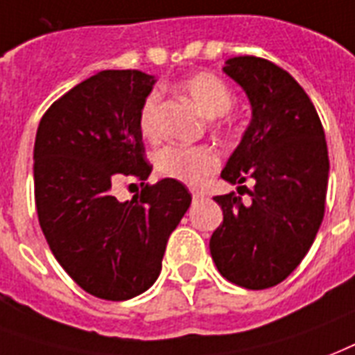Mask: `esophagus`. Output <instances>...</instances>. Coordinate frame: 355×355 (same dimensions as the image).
I'll return each instance as SVG.
<instances>
[{"mask_svg": "<svg viewBox=\"0 0 355 355\" xmlns=\"http://www.w3.org/2000/svg\"><path fill=\"white\" fill-rule=\"evenodd\" d=\"M191 197H193V199H201V197H205V193L199 191V189H191Z\"/></svg>", "mask_w": 355, "mask_h": 355, "instance_id": "obj_1", "label": "esophagus"}]
</instances>
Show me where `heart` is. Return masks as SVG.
<instances>
[{
	"label": "heart",
	"instance_id": "heart-1",
	"mask_svg": "<svg viewBox=\"0 0 355 355\" xmlns=\"http://www.w3.org/2000/svg\"><path fill=\"white\" fill-rule=\"evenodd\" d=\"M180 89L196 102L207 117H221L232 107V91L220 76L199 72L180 81ZM159 93L154 89L145 96L139 107V130L145 137L158 135ZM220 166V156L210 147H180L169 145L156 154V169L162 177L175 178L186 184H199Z\"/></svg>",
	"mask_w": 355,
	"mask_h": 355
}]
</instances>
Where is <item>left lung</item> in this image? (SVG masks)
Here are the masks:
<instances>
[{
  "mask_svg": "<svg viewBox=\"0 0 355 355\" xmlns=\"http://www.w3.org/2000/svg\"><path fill=\"white\" fill-rule=\"evenodd\" d=\"M223 72L248 94L251 123L221 178H253L255 189L248 205L234 191L214 197L223 221L210 238V255L227 281L262 291L286 279L315 242L328 191V145L315 105L286 70L240 55L227 59Z\"/></svg>",
  "mask_w": 355,
  "mask_h": 355,
  "instance_id": "obj_1",
  "label": "left lung"
}]
</instances>
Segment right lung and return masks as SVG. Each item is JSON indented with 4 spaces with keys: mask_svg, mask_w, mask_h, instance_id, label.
Listing matches in <instances>:
<instances>
[{
    "mask_svg": "<svg viewBox=\"0 0 355 355\" xmlns=\"http://www.w3.org/2000/svg\"><path fill=\"white\" fill-rule=\"evenodd\" d=\"M156 83L141 70H102L48 107L35 137V202L40 229L63 270L89 294L123 302L154 285L167 240L189 208L175 178L145 184L139 107ZM143 180L121 203L113 183Z\"/></svg>",
    "mask_w": 355,
    "mask_h": 355,
    "instance_id": "add662e5",
    "label": "right lung"
}]
</instances>
